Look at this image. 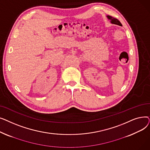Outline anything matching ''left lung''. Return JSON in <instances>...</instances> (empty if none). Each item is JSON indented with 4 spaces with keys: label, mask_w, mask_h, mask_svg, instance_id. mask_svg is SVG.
<instances>
[{
    "label": "left lung",
    "mask_w": 150,
    "mask_h": 150,
    "mask_svg": "<svg viewBox=\"0 0 150 150\" xmlns=\"http://www.w3.org/2000/svg\"><path fill=\"white\" fill-rule=\"evenodd\" d=\"M107 18L108 20L110 21V22H111V23H112V24H115V25H120V26H122V23H120V22L117 19H115L112 16H107Z\"/></svg>",
    "instance_id": "8db88e82"
}]
</instances>
